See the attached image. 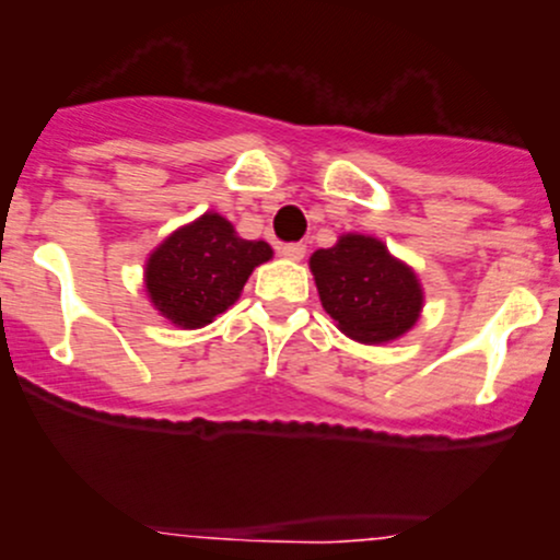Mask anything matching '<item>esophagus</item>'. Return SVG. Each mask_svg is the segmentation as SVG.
I'll return each mask as SVG.
<instances>
[{"instance_id": "1", "label": "esophagus", "mask_w": 560, "mask_h": 560, "mask_svg": "<svg viewBox=\"0 0 560 560\" xmlns=\"http://www.w3.org/2000/svg\"><path fill=\"white\" fill-rule=\"evenodd\" d=\"M279 254H281V257L292 259V262H301V259L306 257V246H303V244H287V246L279 248Z\"/></svg>"}]
</instances>
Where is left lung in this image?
<instances>
[{"label": "left lung", "instance_id": "obj_1", "mask_svg": "<svg viewBox=\"0 0 560 560\" xmlns=\"http://www.w3.org/2000/svg\"><path fill=\"white\" fill-rule=\"evenodd\" d=\"M322 308L358 343L382 347L417 325L425 303L415 268L374 235L347 233L308 259Z\"/></svg>", "mask_w": 560, "mask_h": 560}]
</instances>
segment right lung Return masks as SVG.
Returning a JSON list of instances; mask_svg holds the SVG:
<instances>
[{
  "label": "right lung",
  "mask_w": 560,
  "mask_h": 560,
  "mask_svg": "<svg viewBox=\"0 0 560 560\" xmlns=\"http://www.w3.org/2000/svg\"><path fill=\"white\" fill-rule=\"evenodd\" d=\"M270 257L273 248L265 241L241 238L222 213L206 211L149 254L143 284L156 312L175 327L195 330L228 312L252 270Z\"/></svg>",
  "instance_id": "obj_1"
}]
</instances>
